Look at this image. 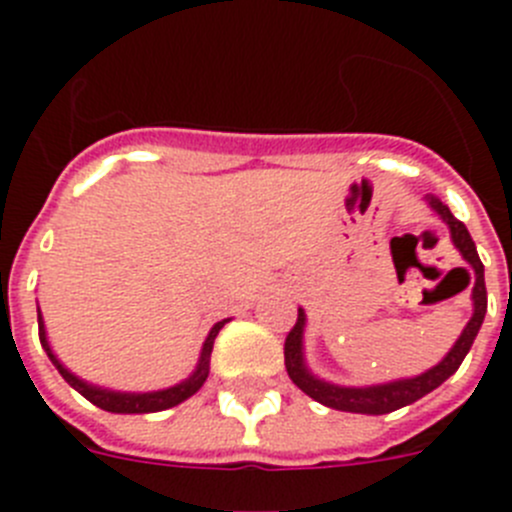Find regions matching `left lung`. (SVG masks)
Instances as JSON below:
<instances>
[{
    "instance_id": "obj_1",
    "label": "left lung",
    "mask_w": 512,
    "mask_h": 512,
    "mask_svg": "<svg viewBox=\"0 0 512 512\" xmlns=\"http://www.w3.org/2000/svg\"><path fill=\"white\" fill-rule=\"evenodd\" d=\"M428 207L441 217L443 223L449 225L451 243L456 246V251L461 253V259L467 261L474 271V284H472V318L464 325L461 336L456 338L454 346L449 348V354L443 356L436 366L425 369L423 374H415V377H402L392 379V382L382 384H366V387H346V384H333L328 379H320L318 374L310 372V366L305 361V325L307 315L305 310H297V323L295 328L289 330L287 341H284V366H287L289 379L305 392L307 397L318 400L320 405L333 410H343V413H361V415H384L392 413V410H400L405 405H413L415 400L425 397L428 392H433L436 387H441L451 374L456 372L464 361V356L469 354L474 338H477L479 328H482V320H485L487 312V289H485V266L479 261L477 246H474L472 235H469L467 225L456 220L451 215V210L443 205L438 197L428 194L425 197ZM469 284V277H467Z\"/></svg>"
}]
</instances>
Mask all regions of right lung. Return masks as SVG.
Masks as SVG:
<instances>
[{"instance_id":"add662e5","label":"right lung","mask_w":512,"mask_h":512,"mask_svg":"<svg viewBox=\"0 0 512 512\" xmlns=\"http://www.w3.org/2000/svg\"><path fill=\"white\" fill-rule=\"evenodd\" d=\"M230 318L220 320V323H215L210 328V333H207L205 343H202V351H200V361H197V366H194V372L189 374L187 379H182L179 384H174V387H166V390H153V392H120V390H110V387H99V384H92L87 382V379L76 377L71 369H66V366L61 364V359H58L56 354H53L51 343H48V333H45V323H43V315H40L38 310V330H40V343H43L45 354H48V359L53 361V366L58 369V374H61L66 382L74 387L79 395L87 397L92 405H97V408L107 410V413H161V410H169V408H176L179 402L189 400V397L194 395V392L200 390L202 384H205L207 374H210V354H212V343H215L217 333H220V328H223L225 323H228Z\"/></svg>"}]
</instances>
